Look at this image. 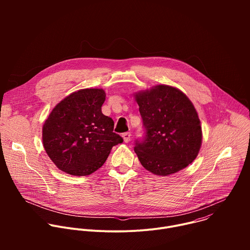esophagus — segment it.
I'll use <instances>...</instances> for the list:
<instances>
[{"instance_id": "1", "label": "esophagus", "mask_w": 250, "mask_h": 250, "mask_svg": "<svg viewBox=\"0 0 250 250\" xmlns=\"http://www.w3.org/2000/svg\"><path fill=\"white\" fill-rule=\"evenodd\" d=\"M130 136H131L130 132H125V133H123L124 141H125V142H128V141L130 140Z\"/></svg>"}]
</instances>
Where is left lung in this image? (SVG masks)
Listing matches in <instances>:
<instances>
[{
  "instance_id": "obj_1",
  "label": "left lung",
  "mask_w": 250,
  "mask_h": 250,
  "mask_svg": "<svg viewBox=\"0 0 250 250\" xmlns=\"http://www.w3.org/2000/svg\"><path fill=\"white\" fill-rule=\"evenodd\" d=\"M146 128L134 152L141 165L168 176L191 164L202 146V127L189 98L179 89L157 85L134 95Z\"/></svg>"
}]
</instances>
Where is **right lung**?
<instances>
[{
  "label": "right lung",
  "instance_id": "right-lung-1",
  "mask_svg": "<svg viewBox=\"0 0 250 250\" xmlns=\"http://www.w3.org/2000/svg\"><path fill=\"white\" fill-rule=\"evenodd\" d=\"M103 89H82L58 103L42 126L43 147L63 172L86 176L97 171L123 137L114 121L102 113Z\"/></svg>",
  "mask_w": 250,
  "mask_h": 250
}]
</instances>
